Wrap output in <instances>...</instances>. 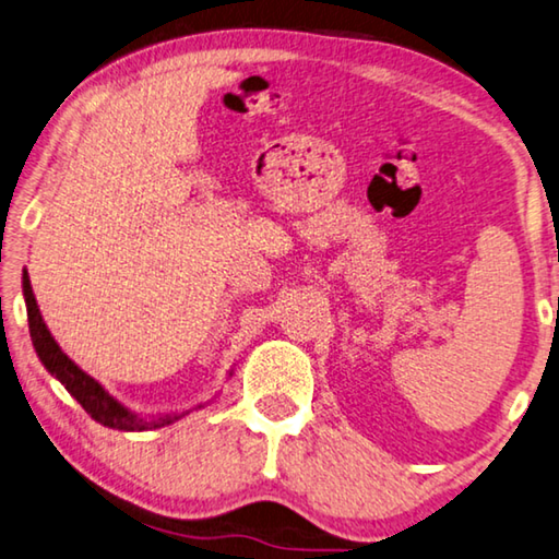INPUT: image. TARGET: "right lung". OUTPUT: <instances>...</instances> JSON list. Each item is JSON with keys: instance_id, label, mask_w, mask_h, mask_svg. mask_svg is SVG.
<instances>
[{"instance_id": "add662e5", "label": "right lung", "mask_w": 559, "mask_h": 559, "mask_svg": "<svg viewBox=\"0 0 559 559\" xmlns=\"http://www.w3.org/2000/svg\"><path fill=\"white\" fill-rule=\"evenodd\" d=\"M22 292H24V305H27L32 345L37 349V357L41 359V365L47 367V372L51 377H57V380L64 384V390L84 407V412L92 415L94 423L105 425L109 429H122V432H144V429H157V427L177 423L179 417L187 415V412H175V415H162V417L147 419V417L134 415L132 409H127L122 402L111 397V394L102 388L94 377L84 372L82 367H76L72 359L64 355L62 347L57 345V340L51 337V332L47 330V324L39 314L37 299H34L27 270L22 274Z\"/></svg>"}]
</instances>
